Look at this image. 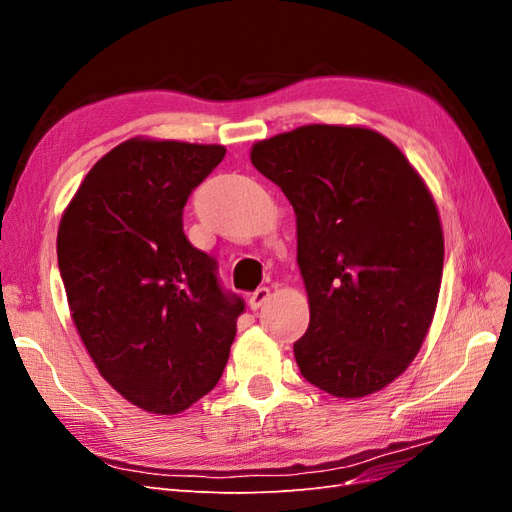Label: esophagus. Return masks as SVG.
I'll list each match as a JSON object with an SVG mask.
<instances>
[{"instance_id": "34e87169", "label": "esophagus", "mask_w": 512, "mask_h": 512, "mask_svg": "<svg viewBox=\"0 0 512 512\" xmlns=\"http://www.w3.org/2000/svg\"><path fill=\"white\" fill-rule=\"evenodd\" d=\"M269 299H271V290L265 286L258 288L256 292H252V297H250V309H254L256 312V309H260Z\"/></svg>"}]
</instances>
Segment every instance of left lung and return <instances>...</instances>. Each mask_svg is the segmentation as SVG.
Listing matches in <instances>:
<instances>
[{
  "label": "left lung",
  "instance_id": "1",
  "mask_svg": "<svg viewBox=\"0 0 512 512\" xmlns=\"http://www.w3.org/2000/svg\"><path fill=\"white\" fill-rule=\"evenodd\" d=\"M250 158L297 215L303 378L344 399L382 391L436 314L444 235L429 188L389 138L361 126H301L258 141Z\"/></svg>",
  "mask_w": 512,
  "mask_h": 512
}]
</instances>
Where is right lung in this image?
<instances>
[{
  "instance_id": "obj_1",
  "label": "right lung",
  "mask_w": 512,
  "mask_h": 512,
  "mask_svg": "<svg viewBox=\"0 0 512 512\" xmlns=\"http://www.w3.org/2000/svg\"><path fill=\"white\" fill-rule=\"evenodd\" d=\"M222 145L130 138L102 156L61 215L70 316L102 378L151 414H179L226 367L243 301L183 232V207Z\"/></svg>"
}]
</instances>
